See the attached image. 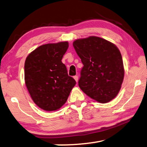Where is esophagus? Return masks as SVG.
<instances>
[{"label": "esophagus", "instance_id": "esophagus-1", "mask_svg": "<svg viewBox=\"0 0 147 147\" xmlns=\"http://www.w3.org/2000/svg\"><path fill=\"white\" fill-rule=\"evenodd\" d=\"M73 78H74V80H75V81L77 82H78V76H74Z\"/></svg>", "mask_w": 147, "mask_h": 147}]
</instances>
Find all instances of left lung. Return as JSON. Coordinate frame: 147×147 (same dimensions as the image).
<instances>
[{
    "mask_svg": "<svg viewBox=\"0 0 147 147\" xmlns=\"http://www.w3.org/2000/svg\"><path fill=\"white\" fill-rule=\"evenodd\" d=\"M73 47L84 67L78 86L93 100L107 103L115 97L123 84V59L115 45L96 36L78 39Z\"/></svg>",
    "mask_w": 147,
    "mask_h": 147,
    "instance_id": "left-lung-1",
    "label": "left lung"
}]
</instances>
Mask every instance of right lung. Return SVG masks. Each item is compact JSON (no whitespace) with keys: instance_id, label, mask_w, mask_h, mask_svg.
<instances>
[{"instance_id":"obj_1","label":"right lung","mask_w":147,"mask_h":147,"mask_svg":"<svg viewBox=\"0 0 147 147\" xmlns=\"http://www.w3.org/2000/svg\"><path fill=\"white\" fill-rule=\"evenodd\" d=\"M67 41L39 46L24 63V80L34 103L45 111L59 109L66 102L76 81L67 74L61 59Z\"/></svg>"}]
</instances>
